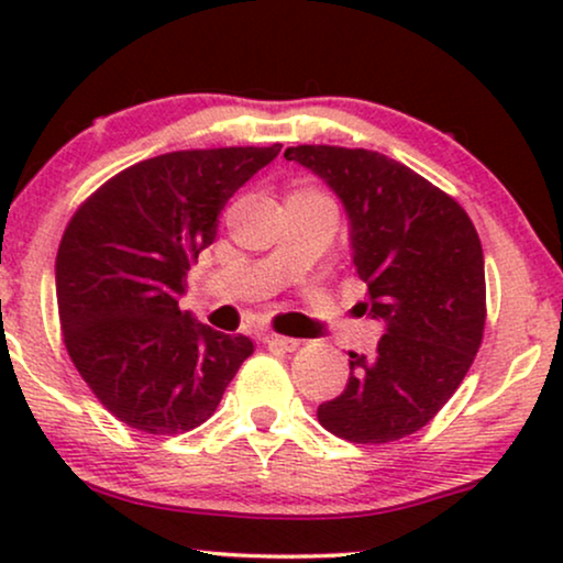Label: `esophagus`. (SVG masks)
I'll return each instance as SVG.
<instances>
[{
    "label": "esophagus",
    "mask_w": 563,
    "mask_h": 563,
    "mask_svg": "<svg viewBox=\"0 0 563 563\" xmlns=\"http://www.w3.org/2000/svg\"><path fill=\"white\" fill-rule=\"evenodd\" d=\"M264 343L268 349H279V351H297L299 341L297 338H287V335H276V333H264Z\"/></svg>",
    "instance_id": "esophagus-1"
}]
</instances>
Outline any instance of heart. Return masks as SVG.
Here are the masks:
<instances>
[{
    "mask_svg": "<svg viewBox=\"0 0 563 563\" xmlns=\"http://www.w3.org/2000/svg\"><path fill=\"white\" fill-rule=\"evenodd\" d=\"M295 195H314V197H322L320 191H314V189H299V191H295Z\"/></svg>",
    "mask_w": 563,
    "mask_h": 563,
    "instance_id": "1",
    "label": "heart"
}]
</instances>
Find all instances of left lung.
Here are the masks:
<instances>
[{"mask_svg":"<svg viewBox=\"0 0 563 563\" xmlns=\"http://www.w3.org/2000/svg\"><path fill=\"white\" fill-rule=\"evenodd\" d=\"M320 176L349 214L364 312L384 322L374 356L351 351L345 389L318 407L320 426L351 443H391L428 426L482 345L484 253L456 199L395 158L364 148L284 151Z\"/></svg>","mask_w":563,"mask_h":563,"instance_id":"8db88e82","label":"left lung"}]
</instances>
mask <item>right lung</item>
Wrapping results in <instances>:
<instances>
[{
	"instance_id": "add662e5",
	"label": "right lung",
	"mask_w": 563,
	"mask_h": 563,
	"mask_svg": "<svg viewBox=\"0 0 563 563\" xmlns=\"http://www.w3.org/2000/svg\"><path fill=\"white\" fill-rule=\"evenodd\" d=\"M174 151L141 161L84 202L56 256V299L76 372L125 426L174 435L202 426L253 353L251 338L197 322L179 299L218 235L228 199L279 156Z\"/></svg>"
}]
</instances>
